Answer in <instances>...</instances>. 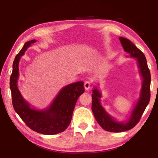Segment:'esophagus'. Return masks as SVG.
Wrapping results in <instances>:
<instances>
[{
  "mask_svg": "<svg viewBox=\"0 0 158 158\" xmlns=\"http://www.w3.org/2000/svg\"><path fill=\"white\" fill-rule=\"evenodd\" d=\"M92 82L90 81H86L85 83H84V87H85V90H88L90 88V86L91 85Z\"/></svg>",
  "mask_w": 158,
  "mask_h": 158,
  "instance_id": "34e87169",
  "label": "esophagus"
}]
</instances>
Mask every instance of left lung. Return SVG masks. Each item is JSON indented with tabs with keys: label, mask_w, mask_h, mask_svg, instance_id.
Here are the masks:
<instances>
[{
	"label": "left lung",
	"mask_w": 158,
	"mask_h": 158,
	"mask_svg": "<svg viewBox=\"0 0 158 158\" xmlns=\"http://www.w3.org/2000/svg\"><path fill=\"white\" fill-rule=\"evenodd\" d=\"M124 51L131 55V57L137 58L138 65L140 69L143 83L141 90V96L137 105L134 109L130 118L127 123L117 122L114 121L101 106V94L95 88L92 94V111L99 125L106 131L111 132H122L135 127L139 122L147 106L150 99V81L151 75L149 70L146 57L143 52L137 48L130 40L124 37H119Z\"/></svg>",
	"instance_id": "1"
}]
</instances>
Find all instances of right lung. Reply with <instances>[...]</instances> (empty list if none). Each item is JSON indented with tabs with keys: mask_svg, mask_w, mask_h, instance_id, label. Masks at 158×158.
Returning a JSON list of instances; mask_svg holds the SVG:
<instances>
[{
	"mask_svg": "<svg viewBox=\"0 0 158 158\" xmlns=\"http://www.w3.org/2000/svg\"><path fill=\"white\" fill-rule=\"evenodd\" d=\"M35 42L36 40H33L26 42L13 63V71L10 77L13 106L23 122L33 131L43 135H55L68 128L72 119L75 103L78 97L85 91V88L82 81L70 84L60 90L49 109L44 111L31 109L17 88V81L21 56L24 54L27 47Z\"/></svg>",
	"mask_w": 158,
	"mask_h": 158,
	"instance_id": "right-lung-1",
	"label": "right lung"
}]
</instances>
